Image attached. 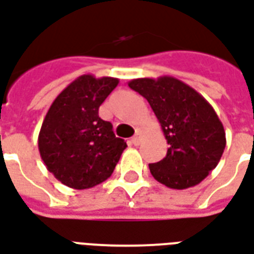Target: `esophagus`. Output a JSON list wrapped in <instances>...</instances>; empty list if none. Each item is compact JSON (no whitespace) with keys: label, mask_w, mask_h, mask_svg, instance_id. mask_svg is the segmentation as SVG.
<instances>
[{"label":"esophagus","mask_w":254,"mask_h":254,"mask_svg":"<svg viewBox=\"0 0 254 254\" xmlns=\"http://www.w3.org/2000/svg\"><path fill=\"white\" fill-rule=\"evenodd\" d=\"M142 136H144V132H142L141 129H137L136 134H134V137H133V138H132L133 144H134V145H138V144L141 142Z\"/></svg>","instance_id":"1"}]
</instances>
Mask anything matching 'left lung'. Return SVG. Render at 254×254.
<instances>
[{"label":"left lung","instance_id":"8db88e82","mask_svg":"<svg viewBox=\"0 0 254 254\" xmlns=\"http://www.w3.org/2000/svg\"><path fill=\"white\" fill-rule=\"evenodd\" d=\"M127 84L151 105L170 145L163 160L149 164L152 176L175 190L199 185L217 167L226 145L213 106L174 76L138 78Z\"/></svg>","mask_w":254,"mask_h":254}]
</instances>
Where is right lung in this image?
Instances as JSON below:
<instances>
[{"mask_svg":"<svg viewBox=\"0 0 254 254\" xmlns=\"http://www.w3.org/2000/svg\"><path fill=\"white\" fill-rule=\"evenodd\" d=\"M112 76L82 75L52 102L39 133L47 170L75 190L91 189L110 178L127 142L98 116L99 106L117 87Z\"/></svg>","mask_w":254,"mask_h":254,"instance_id":"add662e5","label":"right lung"}]
</instances>
